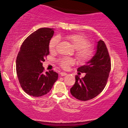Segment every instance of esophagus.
I'll use <instances>...</instances> for the list:
<instances>
[{
    "mask_svg": "<svg viewBox=\"0 0 128 128\" xmlns=\"http://www.w3.org/2000/svg\"><path fill=\"white\" fill-rule=\"evenodd\" d=\"M67 73H65V72H61L60 73V75H61V76H66L67 75Z\"/></svg>",
    "mask_w": 128,
    "mask_h": 128,
    "instance_id": "obj_1",
    "label": "esophagus"
}]
</instances>
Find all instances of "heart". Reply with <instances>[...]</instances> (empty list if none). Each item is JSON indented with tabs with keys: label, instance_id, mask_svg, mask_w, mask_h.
Here are the masks:
<instances>
[{
	"label": "heart",
	"instance_id": "heart-1",
	"mask_svg": "<svg viewBox=\"0 0 128 128\" xmlns=\"http://www.w3.org/2000/svg\"><path fill=\"white\" fill-rule=\"evenodd\" d=\"M65 38L72 44L73 48L76 49V57L79 61L85 62L90 59L92 55V50L89 46L88 40L85 36L78 34L67 35L65 36ZM59 42L58 36L52 38L49 46L50 52H55L56 50ZM74 63V60L72 58H64L60 61V66L64 69L68 68L69 66Z\"/></svg>",
	"mask_w": 128,
	"mask_h": 128
}]
</instances>
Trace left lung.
Wrapping results in <instances>:
<instances>
[{
    "label": "left lung",
    "instance_id": "obj_1",
    "mask_svg": "<svg viewBox=\"0 0 128 128\" xmlns=\"http://www.w3.org/2000/svg\"><path fill=\"white\" fill-rule=\"evenodd\" d=\"M77 70L86 74L82 78L75 76V83L70 88L73 97L86 101L93 99L102 92L111 70V60L104 41L97 42L94 55Z\"/></svg>",
    "mask_w": 128,
    "mask_h": 128
}]
</instances>
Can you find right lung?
<instances>
[{
  "label": "right lung",
  "instance_id": "add662e5",
  "mask_svg": "<svg viewBox=\"0 0 128 128\" xmlns=\"http://www.w3.org/2000/svg\"><path fill=\"white\" fill-rule=\"evenodd\" d=\"M54 29L40 28L26 38L16 60V71L22 89L28 94L40 97L46 94L57 80L54 70L44 73L42 62L49 54V42Z\"/></svg>",
  "mask_w": 128,
  "mask_h": 128
}]
</instances>
